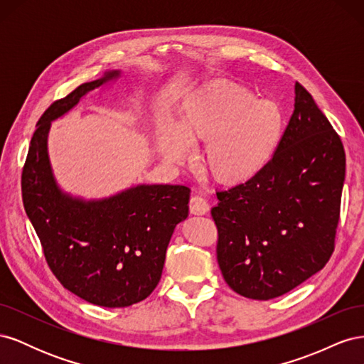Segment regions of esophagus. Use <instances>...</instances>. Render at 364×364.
Returning <instances> with one entry per match:
<instances>
[{"label":"esophagus","mask_w":364,"mask_h":364,"mask_svg":"<svg viewBox=\"0 0 364 364\" xmlns=\"http://www.w3.org/2000/svg\"><path fill=\"white\" fill-rule=\"evenodd\" d=\"M208 202L203 196L194 194L190 199V213L194 215H203L208 213Z\"/></svg>","instance_id":"esophagus-1"}]
</instances>
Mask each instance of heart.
Listing matches in <instances>:
<instances>
[{"instance_id":"heart-1","label":"heart","mask_w":364,"mask_h":364,"mask_svg":"<svg viewBox=\"0 0 364 364\" xmlns=\"http://www.w3.org/2000/svg\"><path fill=\"white\" fill-rule=\"evenodd\" d=\"M176 130L164 129L161 144L173 161L190 155V144L206 142L203 164L218 182L241 183L270 164L285 130L278 103L232 82H208L183 97Z\"/></svg>"}]
</instances>
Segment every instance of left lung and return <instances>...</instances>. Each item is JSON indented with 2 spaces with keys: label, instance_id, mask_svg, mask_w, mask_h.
<instances>
[{
  "label": "left lung",
  "instance_id": "8db88e82",
  "mask_svg": "<svg viewBox=\"0 0 364 364\" xmlns=\"http://www.w3.org/2000/svg\"><path fill=\"white\" fill-rule=\"evenodd\" d=\"M294 111L270 164L217 191V261L235 293L269 301L306 281L331 258L345 182L337 132L299 83Z\"/></svg>",
  "mask_w": 364,
  "mask_h": 364
}]
</instances>
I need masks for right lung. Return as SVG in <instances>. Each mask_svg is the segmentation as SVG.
<instances>
[{"mask_svg":"<svg viewBox=\"0 0 364 364\" xmlns=\"http://www.w3.org/2000/svg\"><path fill=\"white\" fill-rule=\"evenodd\" d=\"M118 71L83 83L38 121L21 176L23 202L54 277L80 299L106 308L144 301L158 285L173 230L188 215L185 185H139L98 202L62 194L48 164L50 123Z\"/></svg>","mask_w":364,"mask_h":364,"instance_id":"obj_1","label":"right lung"}]
</instances>
